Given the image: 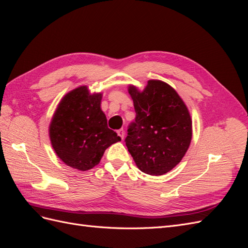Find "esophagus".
I'll list each match as a JSON object with an SVG mask.
<instances>
[{"label": "esophagus", "instance_id": "1", "mask_svg": "<svg viewBox=\"0 0 248 248\" xmlns=\"http://www.w3.org/2000/svg\"><path fill=\"white\" fill-rule=\"evenodd\" d=\"M117 133H118V136L121 138L122 140H124V137H125V131L123 130V129H119L118 131H117Z\"/></svg>", "mask_w": 248, "mask_h": 248}]
</instances>
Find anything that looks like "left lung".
<instances>
[{"label": "left lung", "mask_w": 248, "mask_h": 248, "mask_svg": "<svg viewBox=\"0 0 248 248\" xmlns=\"http://www.w3.org/2000/svg\"><path fill=\"white\" fill-rule=\"evenodd\" d=\"M137 112L125 139L137 167L145 174L161 176L182 160L190 146V112L176 90L159 79H150L142 91L129 85Z\"/></svg>", "instance_id": "1"}]
</instances>
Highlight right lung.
Segmentation results:
<instances>
[{"label": "right lung", "mask_w": 248, "mask_h": 248, "mask_svg": "<svg viewBox=\"0 0 248 248\" xmlns=\"http://www.w3.org/2000/svg\"><path fill=\"white\" fill-rule=\"evenodd\" d=\"M101 99V92L91 93L88 86H80L59 102L48 133L52 149L66 166L91 170L100 162L107 148L121 140L108 127Z\"/></svg>", "instance_id": "add662e5"}]
</instances>
